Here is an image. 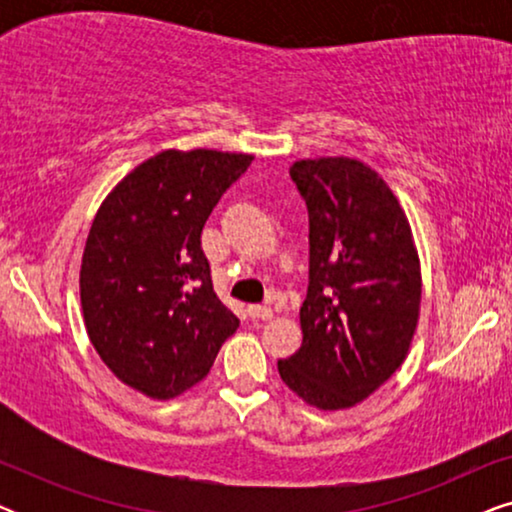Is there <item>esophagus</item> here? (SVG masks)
I'll list each match as a JSON object with an SVG mask.
<instances>
[{
    "label": "esophagus",
    "instance_id": "esophagus-1",
    "mask_svg": "<svg viewBox=\"0 0 512 512\" xmlns=\"http://www.w3.org/2000/svg\"><path fill=\"white\" fill-rule=\"evenodd\" d=\"M249 314L254 319H263V321H268V319H272V314H275V310H272L270 305H251L249 307Z\"/></svg>",
    "mask_w": 512,
    "mask_h": 512
}]
</instances>
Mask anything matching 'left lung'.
Listing matches in <instances>:
<instances>
[{
	"instance_id": "1",
	"label": "left lung",
	"mask_w": 512,
	"mask_h": 512,
	"mask_svg": "<svg viewBox=\"0 0 512 512\" xmlns=\"http://www.w3.org/2000/svg\"><path fill=\"white\" fill-rule=\"evenodd\" d=\"M310 214V286L303 345L279 377L319 410H347L375 394L408 356L422 303V270L401 202L356 158L291 165Z\"/></svg>"
}]
</instances>
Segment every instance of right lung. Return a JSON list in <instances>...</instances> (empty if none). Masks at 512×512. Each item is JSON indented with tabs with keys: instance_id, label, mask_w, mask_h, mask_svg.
<instances>
[{
	"instance_id": "obj_1",
	"label": "right lung",
	"mask_w": 512,
	"mask_h": 512,
	"mask_svg": "<svg viewBox=\"0 0 512 512\" xmlns=\"http://www.w3.org/2000/svg\"><path fill=\"white\" fill-rule=\"evenodd\" d=\"M254 156L160 151L97 209L81 258L88 338L111 373L170 401L209 373L240 319L216 298L200 235Z\"/></svg>"
}]
</instances>
